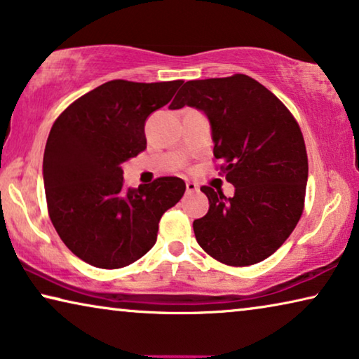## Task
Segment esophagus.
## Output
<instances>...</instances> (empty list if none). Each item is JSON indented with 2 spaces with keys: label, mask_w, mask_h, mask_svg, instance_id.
<instances>
[{
  "label": "esophagus",
  "mask_w": 359,
  "mask_h": 359,
  "mask_svg": "<svg viewBox=\"0 0 359 359\" xmlns=\"http://www.w3.org/2000/svg\"><path fill=\"white\" fill-rule=\"evenodd\" d=\"M185 190H187V194H195V191H198V185L195 184V182H187L185 184Z\"/></svg>",
  "instance_id": "1"
}]
</instances>
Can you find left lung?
<instances>
[{"mask_svg":"<svg viewBox=\"0 0 359 359\" xmlns=\"http://www.w3.org/2000/svg\"><path fill=\"white\" fill-rule=\"evenodd\" d=\"M184 106L208 117L214 158L235 187L232 198L201 187L210 210L194 221L198 245L229 266L269 258L303 212L308 156L297 121L274 93L243 74L185 82L169 108Z\"/></svg>","mask_w":359,"mask_h":359,"instance_id":"8db88e82","label":"left lung"}]
</instances>
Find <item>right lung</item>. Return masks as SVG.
I'll return each instance as SVG.
<instances>
[{
  "instance_id": "1",
  "label": "right lung",
  "mask_w": 359,
  "mask_h": 359,
  "mask_svg": "<svg viewBox=\"0 0 359 359\" xmlns=\"http://www.w3.org/2000/svg\"><path fill=\"white\" fill-rule=\"evenodd\" d=\"M182 80H111L57 117L43 154L51 222L66 247L101 269L132 264L156 243L158 224L185 191L179 177L124 189L121 164L147 148L145 122Z\"/></svg>"
}]
</instances>
